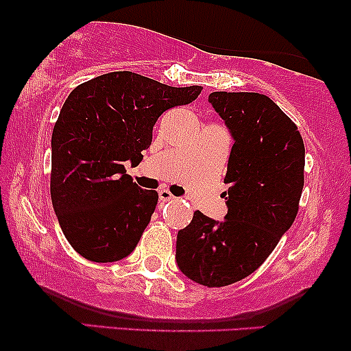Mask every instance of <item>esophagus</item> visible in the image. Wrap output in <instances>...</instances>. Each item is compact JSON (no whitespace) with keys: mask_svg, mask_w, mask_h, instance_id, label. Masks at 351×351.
Segmentation results:
<instances>
[{"mask_svg":"<svg viewBox=\"0 0 351 351\" xmlns=\"http://www.w3.org/2000/svg\"><path fill=\"white\" fill-rule=\"evenodd\" d=\"M158 198H160V201H173V199H176L175 196H173L171 193L168 191V189H160V191H158Z\"/></svg>","mask_w":351,"mask_h":351,"instance_id":"34e87169","label":"esophagus"}]
</instances>
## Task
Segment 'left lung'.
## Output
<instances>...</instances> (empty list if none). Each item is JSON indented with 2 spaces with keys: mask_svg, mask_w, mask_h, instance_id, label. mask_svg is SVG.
Returning <instances> with one entry per match:
<instances>
[{
  "mask_svg": "<svg viewBox=\"0 0 351 351\" xmlns=\"http://www.w3.org/2000/svg\"><path fill=\"white\" fill-rule=\"evenodd\" d=\"M208 100L234 138L224 178L228 215L215 221L195 211L176 237V263L188 279L224 287L259 269L292 226L305 147L297 125L267 95L213 92Z\"/></svg>",
  "mask_w": 351,
  "mask_h": 351,
  "instance_id": "left-lung-1",
  "label": "left lung"
}]
</instances>
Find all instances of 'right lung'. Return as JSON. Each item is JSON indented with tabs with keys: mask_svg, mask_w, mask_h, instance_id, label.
I'll list each match as a JSON object with an SVG mask.
<instances>
[{
	"mask_svg": "<svg viewBox=\"0 0 351 351\" xmlns=\"http://www.w3.org/2000/svg\"><path fill=\"white\" fill-rule=\"evenodd\" d=\"M201 88L119 71L71 92L52 130L51 199L75 252L92 263H115L134 251L158 193L136 186L125 162H142L158 117L191 104Z\"/></svg>",
	"mask_w": 351,
	"mask_h": 351,
	"instance_id": "1",
	"label": "right lung"
}]
</instances>
